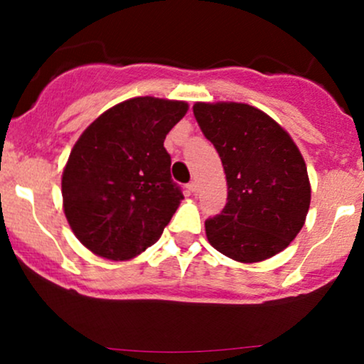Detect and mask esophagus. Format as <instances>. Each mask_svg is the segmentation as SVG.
<instances>
[{
    "label": "esophagus",
    "instance_id": "esophagus-1",
    "mask_svg": "<svg viewBox=\"0 0 364 364\" xmlns=\"http://www.w3.org/2000/svg\"><path fill=\"white\" fill-rule=\"evenodd\" d=\"M188 190H190L191 195H196V193H198V183L190 181V183H188Z\"/></svg>",
    "mask_w": 364,
    "mask_h": 364
}]
</instances>
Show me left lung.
I'll return each mask as SVG.
<instances>
[{
	"instance_id": "8db88e82",
	"label": "left lung",
	"mask_w": 364,
	"mask_h": 364,
	"mask_svg": "<svg viewBox=\"0 0 364 364\" xmlns=\"http://www.w3.org/2000/svg\"><path fill=\"white\" fill-rule=\"evenodd\" d=\"M193 114L214 144L228 181V203L205 220L208 243L241 263L281 253L301 231L311 202L298 145L250 104L195 102Z\"/></svg>"
}]
</instances>
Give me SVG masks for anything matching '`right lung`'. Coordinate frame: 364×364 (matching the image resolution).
Wrapping results in <instances>:
<instances>
[{
	"label": "right lung",
	"instance_id": "1",
	"mask_svg": "<svg viewBox=\"0 0 364 364\" xmlns=\"http://www.w3.org/2000/svg\"><path fill=\"white\" fill-rule=\"evenodd\" d=\"M186 111L185 101L128 99L92 121L73 145L61 176L63 210L94 255L129 260L161 237L183 198L164 140Z\"/></svg>",
	"mask_w": 364,
	"mask_h": 364
}]
</instances>
